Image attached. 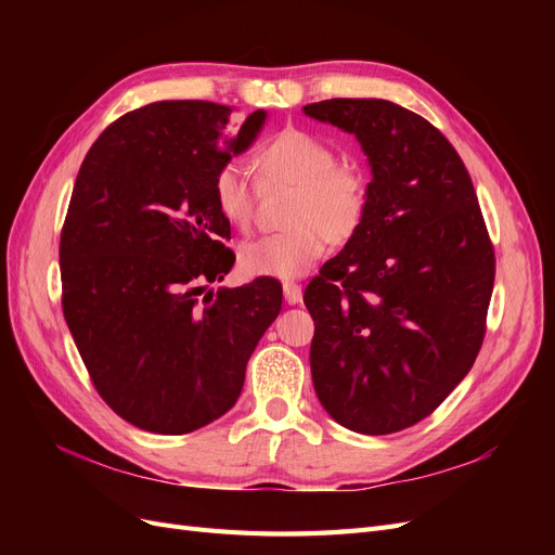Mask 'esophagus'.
Instances as JSON below:
<instances>
[{
	"label": "esophagus",
	"instance_id": "esophagus-1",
	"mask_svg": "<svg viewBox=\"0 0 555 555\" xmlns=\"http://www.w3.org/2000/svg\"><path fill=\"white\" fill-rule=\"evenodd\" d=\"M282 292H284V300H287L289 306H296V304H300V300H304V289H300L298 282H284Z\"/></svg>",
	"mask_w": 555,
	"mask_h": 555
}]
</instances>
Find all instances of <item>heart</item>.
I'll return each mask as SVG.
<instances>
[{"mask_svg":"<svg viewBox=\"0 0 555 555\" xmlns=\"http://www.w3.org/2000/svg\"><path fill=\"white\" fill-rule=\"evenodd\" d=\"M259 164L268 178L298 184L287 231L268 233L241 247L249 275L292 280L306 275L326 255L328 241H347L363 222L367 188L354 166L335 164L331 145L314 133L284 129L266 143ZM215 206L233 227L245 229L255 217V184L247 166L231 157L212 178Z\"/></svg>","mask_w":555,"mask_h":555,"instance_id":"heart-1","label":"heart"}]
</instances>
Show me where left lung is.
<instances>
[{"label": "left lung", "instance_id": "left-lung-1", "mask_svg": "<svg viewBox=\"0 0 555 555\" xmlns=\"http://www.w3.org/2000/svg\"><path fill=\"white\" fill-rule=\"evenodd\" d=\"M304 113L354 133L373 173L361 227L304 296L314 391L349 430L398 433L473 367L493 245L463 159L422 115L384 99H326Z\"/></svg>", "mask_w": 555, "mask_h": 555}]
</instances>
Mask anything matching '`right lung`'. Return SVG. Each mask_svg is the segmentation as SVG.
Here are the masks:
<instances>
[{
  "label": "right lung",
  "instance_id": "obj_1",
  "mask_svg": "<svg viewBox=\"0 0 555 555\" xmlns=\"http://www.w3.org/2000/svg\"><path fill=\"white\" fill-rule=\"evenodd\" d=\"M263 122L266 111L231 125L229 106L157 102L82 159L60 241L62 310L99 396L141 430L182 435L227 414L280 314L273 278L206 292L236 261L215 171Z\"/></svg>",
  "mask_w": 555,
  "mask_h": 555
}]
</instances>
